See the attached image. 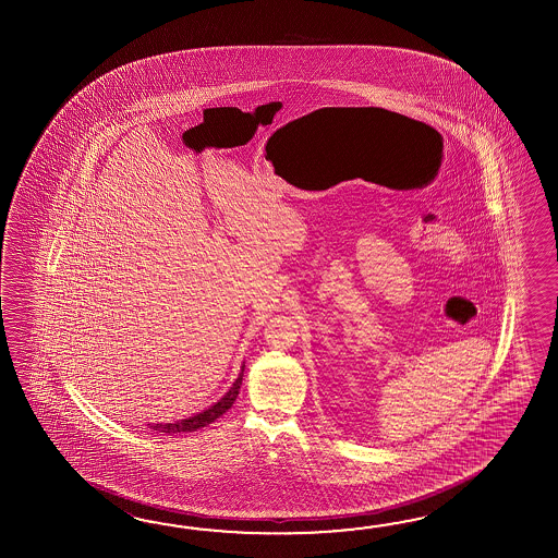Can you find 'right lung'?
<instances>
[{
  "mask_svg": "<svg viewBox=\"0 0 558 558\" xmlns=\"http://www.w3.org/2000/svg\"><path fill=\"white\" fill-rule=\"evenodd\" d=\"M243 371H245V365L241 367V373H239L238 379L233 380V385L229 387V391L217 403L207 407L202 413H195V415L187 416V418H179L175 423H155V425H149V428L159 430V433H167V435H173V433H193L197 428L211 425L235 403L239 389H241V380H243Z\"/></svg>",
  "mask_w": 558,
  "mask_h": 558,
  "instance_id": "obj_1",
  "label": "right lung"
}]
</instances>
